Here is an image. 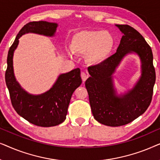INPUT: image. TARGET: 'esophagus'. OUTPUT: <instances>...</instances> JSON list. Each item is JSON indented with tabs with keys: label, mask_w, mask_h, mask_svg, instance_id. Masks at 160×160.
Instances as JSON below:
<instances>
[{
	"label": "esophagus",
	"mask_w": 160,
	"mask_h": 160,
	"mask_svg": "<svg viewBox=\"0 0 160 160\" xmlns=\"http://www.w3.org/2000/svg\"><path fill=\"white\" fill-rule=\"evenodd\" d=\"M81 77H82V79L83 81V82H84L87 80V78H88V75H87L85 72H82V73H81Z\"/></svg>",
	"instance_id": "obj_1"
}]
</instances>
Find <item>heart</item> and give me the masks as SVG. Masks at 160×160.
<instances>
[{
	"label": "heart",
	"instance_id": "heart-1",
	"mask_svg": "<svg viewBox=\"0 0 160 160\" xmlns=\"http://www.w3.org/2000/svg\"><path fill=\"white\" fill-rule=\"evenodd\" d=\"M113 47L112 35L102 30H82L74 35L71 41L72 50L80 55H86V61L92 65L104 62Z\"/></svg>",
	"mask_w": 160,
	"mask_h": 160
}]
</instances>
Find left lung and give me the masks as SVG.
Here are the masks:
<instances>
[{"label":"left lung","mask_w":160,"mask_h":160,"mask_svg":"<svg viewBox=\"0 0 160 160\" xmlns=\"http://www.w3.org/2000/svg\"><path fill=\"white\" fill-rule=\"evenodd\" d=\"M122 32L117 52L99 65L88 68L91 76L85 82L93 117L107 126L119 127L132 122L145 112L152 102L156 73L150 46L134 28L116 25ZM135 53L142 62V76L135 87L117 96L112 74L127 54Z\"/></svg>","instance_id":"left-lung-1"}]
</instances>
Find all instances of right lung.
Wrapping results in <instances>:
<instances>
[{"label":"right lung","instance_id":"obj_1","mask_svg":"<svg viewBox=\"0 0 160 160\" xmlns=\"http://www.w3.org/2000/svg\"><path fill=\"white\" fill-rule=\"evenodd\" d=\"M57 28V23L46 21L30 22L24 25L8 50L5 74L11 101L16 112L30 123L45 128L58 125L66 119L71 96L82 82L80 69L61 74L49 91L33 95L24 90L15 78L13 55L22 35L33 32L51 37L54 36Z\"/></svg>","mask_w":160,"mask_h":160}]
</instances>
